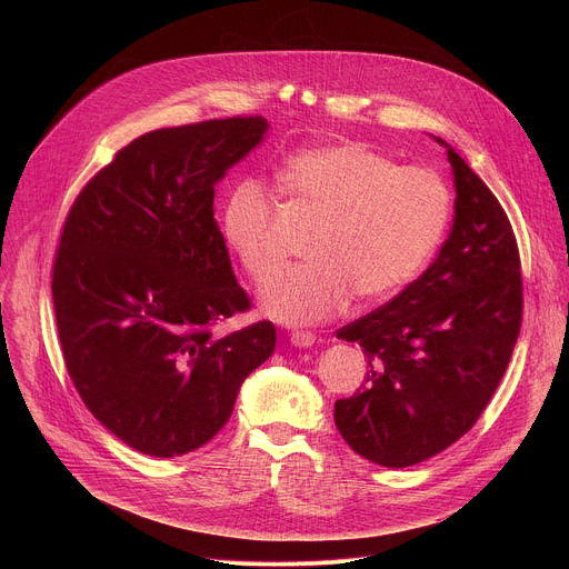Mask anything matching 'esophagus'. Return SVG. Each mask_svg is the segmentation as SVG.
I'll use <instances>...</instances> for the list:
<instances>
[{"label":"esophagus","mask_w":569,"mask_h":569,"mask_svg":"<svg viewBox=\"0 0 569 569\" xmlns=\"http://www.w3.org/2000/svg\"><path fill=\"white\" fill-rule=\"evenodd\" d=\"M290 342H292L295 347L308 349V347L315 345V333H310V331H292V333H290Z\"/></svg>","instance_id":"obj_1"}]
</instances>
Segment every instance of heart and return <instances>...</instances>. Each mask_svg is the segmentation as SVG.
I'll use <instances>...</instances> for the list:
<instances>
[{
  "label": "heart",
  "instance_id": "1",
  "mask_svg": "<svg viewBox=\"0 0 569 569\" xmlns=\"http://www.w3.org/2000/svg\"><path fill=\"white\" fill-rule=\"evenodd\" d=\"M277 187L317 218L303 254L263 286L266 310L290 323L319 321L356 295L382 301L410 286L446 233L450 191L443 180L356 141L319 143L286 159ZM220 231L252 281L281 261V211L268 182L238 178L220 209Z\"/></svg>",
  "mask_w": 569,
  "mask_h": 569
}]
</instances>
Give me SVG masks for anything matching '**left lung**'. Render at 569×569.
I'll return each mask as SVG.
<instances>
[{"instance_id": "left-lung-1", "label": "left lung", "mask_w": 569, "mask_h": 569, "mask_svg": "<svg viewBox=\"0 0 569 569\" xmlns=\"http://www.w3.org/2000/svg\"><path fill=\"white\" fill-rule=\"evenodd\" d=\"M437 141L457 189L450 236L417 281L338 331L365 349L369 371L336 400V426L353 452L387 468L421 463L475 426L522 323L513 227L491 189Z\"/></svg>"}]
</instances>
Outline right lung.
<instances>
[{"mask_svg":"<svg viewBox=\"0 0 569 569\" xmlns=\"http://www.w3.org/2000/svg\"><path fill=\"white\" fill-rule=\"evenodd\" d=\"M266 130L257 114L146 132L64 218L51 274L64 367L88 410L143 455L180 457L213 439L242 380L274 351L266 319L213 336L252 308L213 187Z\"/></svg>","mask_w":569,"mask_h":569,"instance_id":"right-lung-1","label":"right lung"}]
</instances>
